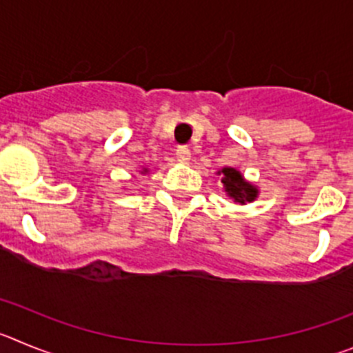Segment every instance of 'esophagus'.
<instances>
[{
	"label": "esophagus",
	"mask_w": 353,
	"mask_h": 353,
	"mask_svg": "<svg viewBox=\"0 0 353 353\" xmlns=\"http://www.w3.org/2000/svg\"><path fill=\"white\" fill-rule=\"evenodd\" d=\"M176 154H177V160H179L181 163H186V161H190V158H192V153H190V149L186 148V145L177 148Z\"/></svg>",
	"instance_id": "obj_1"
}]
</instances>
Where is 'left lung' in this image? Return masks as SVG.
Returning <instances> with one entry per match:
<instances>
[{"instance_id":"obj_1","label":"left lung","mask_w":353,"mask_h":353,"mask_svg":"<svg viewBox=\"0 0 353 353\" xmlns=\"http://www.w3.org/2000/svg\"><path fill=\"white\" fill-rule=\"evenodd\" d=\"M223 174V179L221 183L225 184V192L228 193V196L239 202V204H244V202H252L256 196V188L252 186L250 183L243 179L239 172L236 169H223L221 170Z\"/></svg>"}]
</instances>
